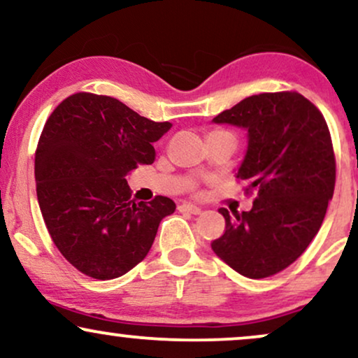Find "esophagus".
<instances>
[{
    "label": "esophagus",
    "instance_id": "obj_1",
    "mask_svg": "<svg viewBox=\"0 0 358 358\" xmlns=\"http://www.w3.org/2000/svg\"><path fill=\"white\" fill-rule=\"evenodd\" d=\"M178 210L182 213H192V215H198V213L201 211L200 206H194L192 203H182V205H178Z\"/></svg>",
    "mask_w": 358,
    "mask_h": 358
}]
</instances>
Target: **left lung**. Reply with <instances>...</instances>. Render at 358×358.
I'll return each instance as SVG.
<instances>
[{"mask_svg": "<svg viewBox=\"0 0 358 358\" xmlns=\"http://www.w3.org/2000/svg\"><path fill=\"white\" fill-rule=\"evenodd\" d=\"M248 132L236 178L257 196L250 211L220 208L223 236L211 250L251 279L269 278L307 250L322 226L336 187V157L319 108L297 92L246 97L213 119Z\"/></svg>", "mask_w": 358, "mask_h": 358, "instance_id": "1", "label": "left lung"}]
</instances>
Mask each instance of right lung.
Instances as JSON below:
<instances>
[{
  "label": "right lung",
  "mask_w": 358,
  "mask_h": 358,
  "mask_svg": "<svg viewBox=\"0 0 358 358\" xmlns=\"http://www.w3.org/2000/svg\"><path fill=\"white\" fill-rule=\"evenodd\" d=\"M171 129L108 96L67 97L44 125L34 157L36 194L54 244L80 273L108 280L150 251L173 200H130L125 176L155 162L153 142Z\"/></svg>",
  "instance_id": "1"
}]
</instances>
